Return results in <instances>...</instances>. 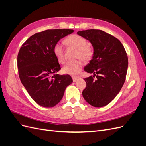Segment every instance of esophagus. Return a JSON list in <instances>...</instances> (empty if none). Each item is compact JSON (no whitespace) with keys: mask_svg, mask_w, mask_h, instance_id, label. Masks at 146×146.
Masks as SVG:
<instances>
[{"mask_svg":"<svg viewBox=\"0 0 146 146\" xmlns=\"http://www.w3.org/2000/svg\"><path fill=\"white\" fill-rule=\"evenodd\" d=\"M72 80H73L74 82H76L78 80V78L76 77H72Z\"/></svg>","mask_w":146,"mask_h":146,"instance_id":"obj_1","label":"esophagus"}]
</instances>
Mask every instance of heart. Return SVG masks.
I'll return each mask as SVG.
<instances>
[{"mask_svg":"<svg viewBox=\"0 0 146 146\" xmlns=\"http://www.w3.org/2000/svg\"><path fill=\"white\" fill-rule=\"evenodd\" d=\"M64 42L69 47L77 49L76 58H81L84 61L90 60L93 55L92 48L87 45L86 39L77 34L69 35L65 39ZM53 52L56 60L60 63L64 62V50L63 45L57 42L53 48ZM83 67V63L81 61H69L63 68V72L65 74L76 76L80 72Z\"/></svg>","mask_w":146,"mask_h":146,"instance_id":"b5f03b06","label":"heart"}]
</instances>
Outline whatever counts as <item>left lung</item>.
<instances>
[{"label": "left lung", "mask_w": 146, "mask_h": 146, "mask_svg": "<svg viewBox=\"0 0 146 146\" xmlns=\"http://www.w3.org/2000/svg\"><path fill=\"white\" fill-rule=\"evenodd\" d=\"M77 34L89 41L94 49L90 63L84 68L93 76L84 78L86 86L83 97L93 107H104L115 98L125 82L127 53L119 39L102 30H86Z\"/></svg>", "instance_id": "left-lung-1"}]
</instances>
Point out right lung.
I'll list each match as a JSON object with an SVG mask.
<instances>
[{
  "label": "right lung",
  "mask_w": 146,
  "mask_h": 146,
  "mask_svg": "<svg viewBox=\"0 0 146 146\" xmlns=\"http://www.w3.org/2000/svg\"><path fill=\"white\" fill-rule=\"evenodd\" d=\"M73 32L70 29H52L36 33L20 48L17 68L21 82L42 107H53L59 103L66 87L73 82L69 75L56 74L61 68L53 52L56 43Z\"/></svg>",
  "instance_id": "right-lung-1"
}]
</instances>
